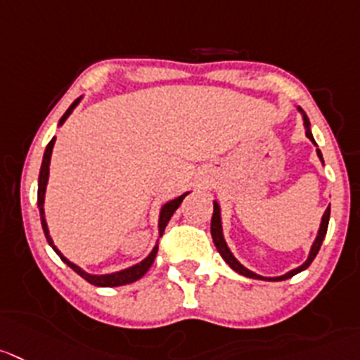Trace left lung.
Here are the masks:
<instances>
[{
  "label": "left lung",
  "mask_w": 360,
  "mask_h": 360,
  "mask_svg": "<svg viewBox=\"0 0 360 360\" xmlns=\"http://www.w3.org/2000/svg\"><path fill=\"white\" fill-rule=\"evenodd\" d=\"M304 125H306V136H307V138L311 139V141L314 143L313 134H311V131H309V118H307L306 115H304ZM314 145H316V143H314ZM316 153H318V157H320V159H321V152H320V150H316ZM321 160H323V159H321ZM328 219H330V205H328L327 210H325V214H323V217H321L320 229H318V237H316V240H314L313 248H311L309 258H307L306 262H304L302 265L299 266V269L290 270L288 274H285V276H279V277H262V276H258V274L251 272V270L245 269L244 265H240V263H238V259L235 258L233 255H231V251H229L228 245H226L224 237H222L221 208H219V203H217V201H214V214H212L210 231H212V238H214V244H215V248H217L219 255L222 256V259H224V262L228 263V265L231 266V269H233L235 272L242 274V276H245V277H251V279H263V281H285V279H290V277H293V276H295V274H299V272H302V270H306L307 266H309L311 263H313V259L316 258L318 251H320V248H321V242H323L325 235H327Z\"/></svg>",
  "instance_id": "1"
}]
</instances>
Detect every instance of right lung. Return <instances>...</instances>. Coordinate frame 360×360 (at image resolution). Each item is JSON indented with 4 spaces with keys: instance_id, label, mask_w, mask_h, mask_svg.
Masks as SVG:
<instances>
[{
    "instance_id": "obj_1",
    "label": "right lung",
    "mask_w": 360,
    "mask_h": 360,
    "mask_svg": "<svg viewBox=\"0 0 360 360\" xmlns=\"http://www.w3.org/2000/svg\"><path fill=\"white\" fill-rule=\"evenodd\" d=\"M81 98H77V101L72 102L70 108L65 111V115L61 116L60 120V125H63L65 120L70 116V112L74 111V108L77 104H79ZM54 141H56V138H53L49 141V145H47L46 152H44V159H42V167H40V174H39V198H37V203H39V212H40V221H42V228H44V233H46V238L47 242H49V245H53V249L56 251V255L60 256L61 259H63L65 263H67L68 266H70L74 272L79 274L83 279H86L90 285H95V286H108V288H112V286H123V285H131V283H134V281L141 279L143 276H145L146 272H148V269L152 266L153 259H155L157 256V251H159V245H155L153 248V251L150 252L148 258L143 259L141 263H138V265L131 266V269H125V270H120V272H115V274H105V276H91V274H86L84 270H81L79 266L74 265V263L68 262L67 258H65L63 255H61L60 251L56 249V245L53 244V238L49 237V229H47V222H46V215H44V196H46V186H47V178H49V162H51V153H53V146H54ZM189 193L182 194V196H178L176 200H171L167 201L166 205L162 207V210H160V217H159V237H162L164 229H166V224L169 222L171 215L174 214V210H176L178 207H180V203L184 201V198L187 196Z\"/></svg>"
}]
</instances>
